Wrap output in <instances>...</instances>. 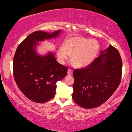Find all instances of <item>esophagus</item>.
Masks as SVG:
<instances>
[{
    "instance_id": "obj_1",
    "label": "esophagus",
    "mask_w": 132,
    "mask_h": 132,
    "mask_svg": "<svg viewBox=\"0 0 132 132\" xmlns=\"http://www.w3.org/2000/svg\"><path fill=\"white\" fill-rule=\"evenodd\" d=\"M67 73H68V75H73V70L71 69H68Z\"/></svg>"
}]
</instances>
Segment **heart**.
<instances>
[{
    "label": "heart",
    "mask_w": 132,
    "mask_h": 132,
    "mask_svg": "<svg viewBox=\"0 0 132 132\" xmlns=\"http://www.w3.org/2000/svg\"><path fill=\"white\" fill-rule=\"evenodd\" d=\"M100 50V44L95 39L73 36L65 41L63 47L57 50L59 62L64 64L71 56V61L78 68L86 67L94 61Z\"/></svg>",
    "instance_id": "heart-1"
}]
</instances>
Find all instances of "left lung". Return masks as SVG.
Wrapping results in <instances>:
<instances>
[{
  "label": "left lung",
  "mask_w": 132,
  "mask_h": 132,
  "mask_svg": "<svg viewBox=\"0 0 132 132\" xmlns=\"http://www.w3.org/2000/svg\"><path fill=\"white\" fill-rule=\"evenodd\" d=\"M122 60L117 48L109 45L85 68L73 71V100L85 109L97 108L107 101L121 79Z\"/></svg>",
  "instance_id": "obj_1"
}]
</instances>
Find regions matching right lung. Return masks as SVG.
<instances>
[{"label":"right lung","mask_w":132,"mask_h":132,"mask_svg":"<svg viewBox=\"0 0 132 132\" xmlns=\"http://www.w3.org/2000/svg\"><path fill=\"white\" fill-rule=\"evenodd\" d=\"M61 32H34L16 50L13 59L14 79L23 94L32 102L43 103L53 98L56 82L67 73V68L57 62L54 52L40 55L36 50L39 42L58 37Z\"/></svg>","instance_id":"right-lung-1"}]
</instances>
